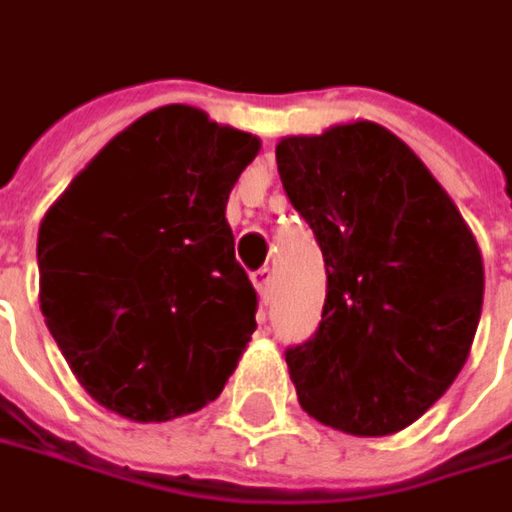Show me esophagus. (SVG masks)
<instances>
[{"label": "esophagus", "instance_id": "esophagus-1", "mask_svg": "<svg viewBox=\"0 0 512 512\" xmlns=\"http://www.w3.org/2000/svg\"><path fill=\"white\" fill-rule=\"evenodd\" d=\"M253 287H256L259 298L267 304V301H270V293H273V270H270V267L256 270V273H253Z\"/></svg>", "mask_w": 512, "mask_h": 512}]
</instances>
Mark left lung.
<instances>
[{
	"label": "left lung",
	"instance_id": "8db88e82",
	"mask_svg": "<svg viewBox=\"0 0 512 512\" xmlns=\"http://www.w3.org/2000/svg\"><path fill=\"white\" fill-rule=\"evenodd\" d=\"M276 163L327 267L321 324L287 349L298 403L344 434H397L471 355L479 245L423 160L372 120L281 137Z\"/></svg>",
	"mask_w": 512,
	"mask_h": 512
}]
</instances>
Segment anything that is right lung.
<instances>
[{"label":"right lung","mask_w":512,"mask_h":512,"mask_svg":"<svg viewBox=\"0 0 512 512\" xmlns=\"http://www.w3.org/2000/svg\"><path fill=\"white\" fill-rule=\"evenodd\" d=\"M259 137L160 106L106 143L39 228V301L72 375L135 423L200 411L256 329L225 208Z\"/></svg>","instance_id":"obj_1"}]
</instances>
